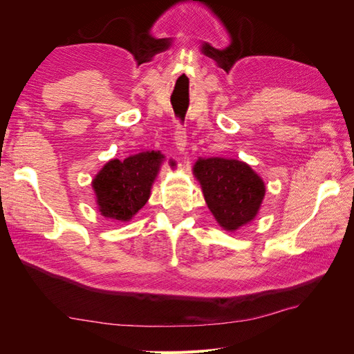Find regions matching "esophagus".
Listing matches in <instances>:
<instances>
[{
    "instance_id": "esophagus-1",
    "label": "esophagus",
    "mask_w": 354,
    "mask_h": 354,
    "mask_svg": "<svg viewBox=\"0 0 354 354\" xmlns=\"http://www.w3.org/2000/svg\"><path fill=\"white\" fill-rule=\"evenodd\" d=\"M174 140H176L177 151L180 153H183L186 151V146H187V136H186V130L180 124H177V127H176Z\"/></svg>"
}]
</instances>
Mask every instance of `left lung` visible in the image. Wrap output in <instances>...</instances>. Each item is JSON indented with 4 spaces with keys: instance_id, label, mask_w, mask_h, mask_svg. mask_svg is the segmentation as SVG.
<instances>
[{
    "instance_id": "1",
    "label": "left lung",
    "mask_w": 354,
    "mask_h": 354,
    "mask_svg": "<svg viewBox=\"0 0 354 354\" xmlns=\"http://www.w3.org/2000/svg\"><path fill=\"white\" fill-rule=\"evenodd\" d=\"M192 171L220 227L234 232L257 217L266 186L248 164L218 156L199 158Z\"/></svg>"
}]
</instances>
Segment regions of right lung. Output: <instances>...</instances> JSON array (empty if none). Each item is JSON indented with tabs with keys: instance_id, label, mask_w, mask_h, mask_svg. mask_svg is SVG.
I'll use <instances>...</instances> for the list:
<instances>
[{
	"instance_id": "1",
	"label": "right lung",
	"mask_w": 354,
	"mask_h": 354,
	"mask_svg": "<svg viewBox=\"0 0 354 354\" xmlns=\"http://www.w3.org/2000/svg\"><path fill=\"white\" fill-rule=\"evenodd\" d=\"M165 156L146 151L124 160L111 159L91 181L99 212L106 218L130 221L151 198Z\"/></svg>"
}]
</instances>
